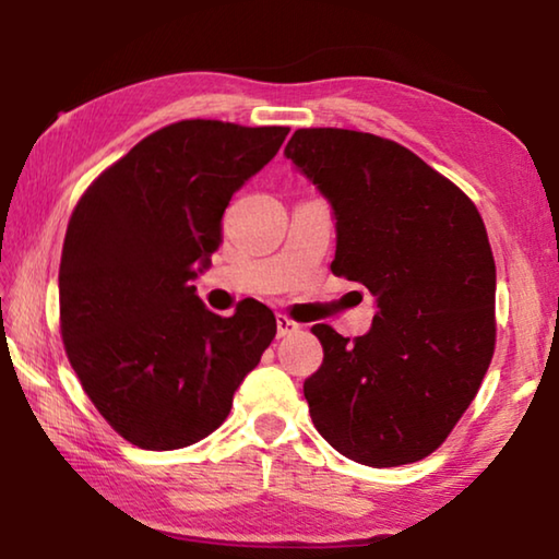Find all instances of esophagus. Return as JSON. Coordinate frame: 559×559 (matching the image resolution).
<instances>
[{"label": "esophagus", "instance_id": "1", "mask_svg": "<svg viewBox=\"0 0 559 559\" xmlns=\"http://www.w3.org/2000/svg\"><path fill=\"white\" fill-rule=\"evenodd\" d=\"M300 330V325L298 323H293L290 318H286V316H278V320H276V333H278V337H288V335H296Z\"/></svg>", "mask_w": 559, "mask_h": 559}]
</instances>
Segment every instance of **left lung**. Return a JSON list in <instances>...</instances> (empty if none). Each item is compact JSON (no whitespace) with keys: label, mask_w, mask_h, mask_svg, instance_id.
Segmentation results:
<instances>
[{"label":"left lung","mask_w":559,"mask_h":559,"mask_svg":"<svg viewBox=\"0 0 559 559\" xmlns=\"http://www.w3.org/2000/svg\"><path fill=\"white\" fill-rule=\"evenodd\" d=\"M335 219L333 273L365 286L362 337L313 325L323 365L302 382L330 447L372 468L437 451L476 396L496 345V263L461 189L392 140L302 128L283 150Z\"/></svg>","instance_id":"1"}]
</instances>
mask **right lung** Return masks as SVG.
<instances>
[{
	"mask_svg": "<svg viewBox=\"0 0 559 559\" xmlns=\"http://www.w3.org/2000/svg\"><path fill=\"white\" fill-rule=\"evenodd\" d=\"M286 135L175 122L140 140L75 204L59 271L66 355L96 409L140 449L210 437L276 335L263 302L241 300L222 318L192 281L212 266L234 192Z\"/></svg>",
	"mask_w": 559,
	"mask_h": 559,
	"instance_id": "right-lung-1",
	"label": "right lung"
}]
</instances>
